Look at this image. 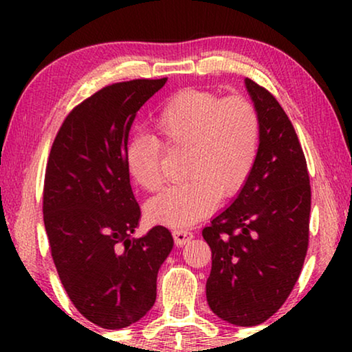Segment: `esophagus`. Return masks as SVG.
I'll use <instances>...</instances> for the list:
<instances>
[{"label":"esophagus","instance_id":"obj_1","mask_svg":"<svg viewBox=\"0 0 352 352\" xmlns=\"http://www.w3.org/2000/svg\"><path fill=\"white\" fill-rule=\"evenodd\" d=\"M173 237H175L176 245L182 247V245H186L192 237H194V234H192L190 230H187V229H175V230H173Z\"/></svg>","mask_w":352,"mask_h":352}]
</instances>
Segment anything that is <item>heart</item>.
<instances>
[{
    "label": "heart",
    "mask_w": 352,
    "mask_h": 352,
    "mask_svg": "<svg viewBox=\"0 0 352 352\" xmlns=\"http://www.w3.org/2000/svg\"><path fill=\"white\" fill-rule=\"evenodd\" d=\"M158 140L134 136L124 151L126 170L147 192L165 184L162 144L186 148V181L148 204L157 223L186 228L204 218L219 199L239 194L252 175L259 147V117L240 96L221 99L205 89H182L168 98L153 117Z\"/></svg>",
    "instance_id": "obj_1"
}]
</instances>
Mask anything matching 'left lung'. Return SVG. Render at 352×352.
<instances>
[{
  "label": "left lung",
  "instance_id": "left-lung-1",
  "mask_svg": "<svg viewBox=\"0 0 352 352\" xmlns=\"http://www.w3.org/2000/svg\"><path fill=\"white\" fill-rule=\"evenodd\" d=\"M259 117V147L234 204L201 235L211 248L206 300L229 324L253 327L280 309L309 243V173L295 128L277 99L245 78Z\"/></svg>",
  "mask_w": 352,
  "mask_h": 352
}]
</instances>
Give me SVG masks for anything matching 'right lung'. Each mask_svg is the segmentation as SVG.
Returning <instances> with one entry per match:
<instances>
[{
	"label": "right lung",
	"instance_id": "right-lung-1",
	"mask_svg": "<svg viewBox=\"0 0 352 352\" xmlns=\"http://www.w3.org/2000/svg\"><path fill=\"white\" fill-rule=\"evenodd\" d=\"M166 83L131 80L99 89L62 123L47 158L43 218L51 256L70 301L102 329L117 330L148 312L173 235L141 218L124 162L138 110Z\"/></svg>",
	"mask_w": 352,
	"mask_h": 352
}]
</instances>
